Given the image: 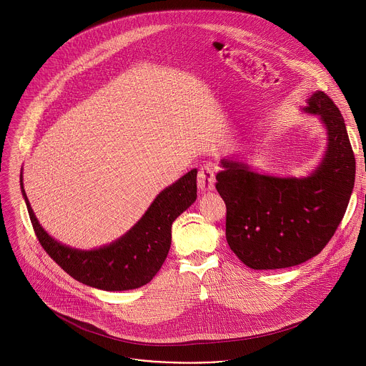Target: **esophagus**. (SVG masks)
I'll list each match as a JSON object with an SVG mask.
<instances>
[{
    "instance_id": "1",
    "label": "esophagus",
    "mask_w": 366,
    "mask_h": 366,
    "mask_svg": "<svg viewBox=\"0 0 366 366\" xmlns=\"http://www.w3.org/2000/svg\"><path fill=\"white\" fill-rule=\"evenodd\" d=\"M197 182H198V188L204 192L207 191H213L216 188V177H214V171L210 167H204L199 169L198 177H197Z\"/></svg>"
}]
</instances>
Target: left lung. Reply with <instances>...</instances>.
I'll use <instances>...</instances> for the list:
<instances>
[{"mask_svg":"<svg viewBox=\"0 0 366 366\" xmlns=\"http://www.w3.org/2000/svg\"><path fill=\"white\" fill-rule=\"evenodd\" d=\"M301 112L317 116L326 132L320 162L305 177L256 172L247 158L220 161L216 188L227 207L226 239L256 271L300 265L319 254L335 234L355 185V156L335 102L315 91Z\"/></svg>","mask_w":366,"mask_h":366,"instance_id":"left-lung-1","label":"left lung"}]
</instances>
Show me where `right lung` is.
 Masks as SVG:
<instances>
[{
  "instance_id": "1",
  "label": "right lung",
  "mask_w": 366,
  "mask_h": 366,
  "mask_svg": "<svg viewBox=\"0 0 366 366\" xmlns=\"http://www.w3.org/2000/svg\"><path fill=\"white\" fill-rule=\"evenodd\" d=\"M20 187L40 244L65 272L92 288L127 291L150 282L165 262L172 240V223L197 199V169L164 188L123 236L94 249H76L51 237L29 202L23 172Z\"/></svg>"
}]
</instances>
